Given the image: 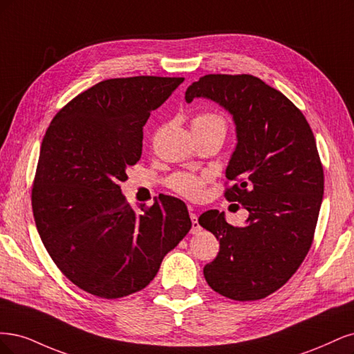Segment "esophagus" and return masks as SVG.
Returning <instances> with one entry per match:
<instances>
[{
    "label": "esophagus",
    "mask_w": 354,
    "mask_h": 354,
    "mask_svg": "<svg viewBox=\"0 0 354 354\" xmlns=\"http://www.w3.org/2000/svg\"><path fill=\"white\" fill-rule=\"evenodd\" d=\"M189 218H191V222H192V226H191V234H196L201 230V226L198 223V216L196 213H189Z\"/></svg>",
    "instance_id": "obj_1"
}]
</instances>
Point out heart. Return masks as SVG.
<instances>
[{
  "label": "heart",
  "mask_w": 354,
  "mask_h": 354,
  "mask_svg": "<svg viewBox=\"0 0 354 354\" xmlns=\"http://www.w3.org/2000/svg\"><path fill=\"white\" fill-rule=\"evenodd\" d=\"M192 129L201 131V129H210L216 127L225 128V120L218 113H200L191 122ZM209 179L207 175H194L189 172H178L169 178L167 184L175 192L180 194L187 198H198L203 194V188L206 180Z\"/></svg>",
  "instance_id": "b5f03b06"
}]
</instances>
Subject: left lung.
I'll use <instances>...</instances> for the list:
<instances>
[{"label":"left lung","mask_w":354,"mask_h":354,"mask_svg":"<svg viewBox=\"0 0 354 354\" xmlns=\"http://www.w3.org/2000/svg\"><path fill=\"white\" fill-rule=\"evenodd\" d=\"M200 97L232 115L238 142L226 178L235 184L225 197L248 210L243 226L218 210L200 216L221 244L204 278L223 297L265 299L294 275L313 241L324 196L315 136L303 113L256 76L206 75L185 93L187 102Z\"/></svg>","instance_id":"left-lung-1"}]
</instances>
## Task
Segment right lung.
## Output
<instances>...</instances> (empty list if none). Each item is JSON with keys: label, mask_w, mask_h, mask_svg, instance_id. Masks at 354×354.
<instances>
[{"label": "right lung", "mask_w": 354, "mask_h": 354, "mask_svg": "<svg viewBox=\"0 0 354 354\" xmlns=\"http://www.w3.org/2000/svg\"><path fill=\"white\" fill-rule=\"evenodd\" d=\"M184 77L98 82L57 113L32 188L37 230L53 261L79 288L120 299L150 283L191 230L184 201L158 196L135 212L120 182L142 153V128Z\"/></svg>", "instance_id": "1"}]
</instances>
